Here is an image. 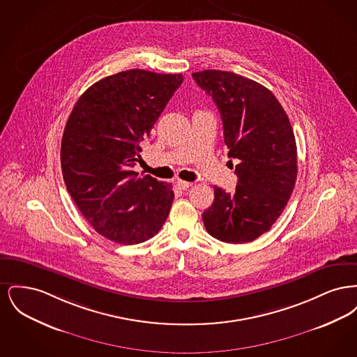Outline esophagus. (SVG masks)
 I'll return each instance as SVG.
<instances>
[{"instance_id":"1","label":"esophagus","mask_w":357,"mask_h":357,"mask_svg":"<svg viewBox=\"0 0 357 357\" xmlns=\"http://www.w3.org/2000/svg\"><path fill=\"white\" fill-rule=\"evenodd\" d=\"M192 183H190V182H186V181H181V179H178L176 181V186L179 187V188H182V190H187V188H190Z\"/></svg>"}]
</instances>
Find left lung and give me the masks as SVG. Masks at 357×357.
<instances>
[{"mask_svg":"<svg viewBox=\"0 0 357 357\" xmlns=\"http://www.w3.org/2000/svg\"><path fill=\"white\" fill-rule=\"evenodd\" d=\"M192 77L217 104L227 155L239 162L233 194L214 186L204 227L222 242H252L277 221L296 185L297 147L288 115L266 86L248 77L217 69Z\"/></svg>","mask_w":357,"mask_h":357,"instance_id":"1","label":"left lung"}]
</instances>
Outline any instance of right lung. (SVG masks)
<instances>
[{
    "label": "right lung",
    "instance_id": "obj_1",
    "mask_svg": "<svg viewBox=\"0 0 357 357\" xmlns=\"http://www.w3.org/2000/svg\"><path fill=\"white\" fill-rule=\"evenodd\" d=\"M183 76L130 69L91 85L75 104L61 140V170L73 202L116 243L153 238L170 213V183L132 170Z\"/></svg>",
    "mask_w": 357,
    "mask_h": 357
}]
</instances>
